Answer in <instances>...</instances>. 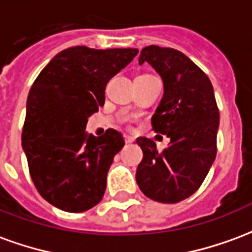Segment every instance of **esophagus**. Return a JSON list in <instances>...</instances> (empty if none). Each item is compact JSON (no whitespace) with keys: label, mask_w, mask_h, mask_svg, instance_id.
Instances as JSON below:
<instances>
[{"label":"esophagus","mask_w":252,"mask_h":252,"mask_svg":"<svg viewBox=\"0 0 252 252\" xmlns=\"http://www.w3.org/2000/svg\"><path fill=\"white\" fill-rule=\"evenodd\" d=\"M124 139H126V143H132V142H133V137L129 136V135H126V136H124Z\"/></svg>","instance_id":"34e87169"}]
</instances>
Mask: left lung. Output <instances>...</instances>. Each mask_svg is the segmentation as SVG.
Returning <instances> with one entry per match:
<instances>
[{
	"mask_svg": "<svg viewBox=\"0 0 252 252\" xmlns=\"http://www.w3.org/2000/svg\"><path fill=\"white\" fill-rule=\"evenodd\" d=\"M144 62L163 81V98L151 124L170 137V144L159 153L153 139L137 137L143 159L136 182L148 198L175 204L198 190L215 162L219 108L208 75L185 54L148 46L139 57V64Z\"/></svg>",
	"mask_w": 252,
	"mask_h": 252,
	"instance_id": "1",
	"label": "left lung"
}]
</instances>
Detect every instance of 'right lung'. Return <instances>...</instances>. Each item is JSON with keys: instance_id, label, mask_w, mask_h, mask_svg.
I'll list each match as a JSON object with an SVG mask.
<instances>
[{"instance_id": "add662e5", "label": "right lung", "mask_w": 252, "mask_h": 252, "mask_svg": "<svg viewBox=\"0 0 252 252\" xmlns=\"http://www.w3.org/2000/svg\"><path fill=\"white\" fill-rule=\"evenodd\" d=\"M137 52L71 47L52 58L35 79L21 140L33 185L51 205L79 213L102 200L124 137L112 128L95 137L85 128L89 116L104 105L106 83Z\"/></svg>"}]
</instances>
